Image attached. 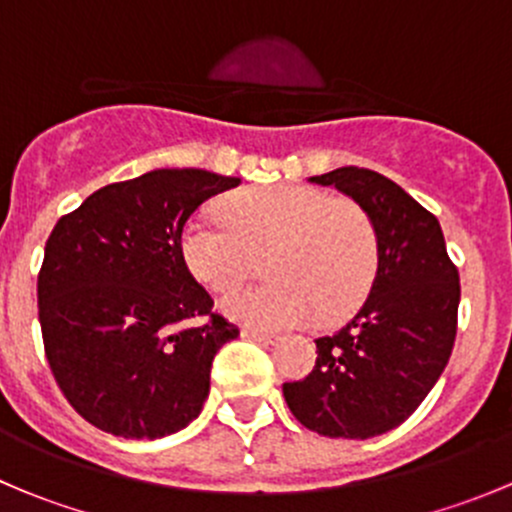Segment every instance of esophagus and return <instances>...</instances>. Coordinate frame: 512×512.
I'll use <instances>...</instances> for the list:
<instances>
[{"instance_id": "34e87169", "label": "esophagus", "mask_w": 512, "mask_h": 512, "mask_svg": "<svg viewBox=\"0 0 512 512\" xmlns=\"http://www.w3.org/2000/svg\"><path fill=\"white\" fill-rule=\"evenodd\" d=\"M242 337L252 339V342L267 344V347H270V344L280 342V334H275V332H262V329H252V327L242 329Z\"/></svg>"}]
</instances>
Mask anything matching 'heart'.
Instances as JSON below:
<instances>
[{
	"label": "heart",
	"mask_w": 512,
	"mask_h": 512,
	"mask_svg": "<svg viewBox=\"0 0 512 512\" xmlns=\"http://www.w3.org/2000/svg\"><path fill=\"white\" fill-rule=\"evenodd\" d=\"M180 257L213 292H230L267 252L270 280L223 299L230 319L260 329L332 322L369 292L379 262L369 215L312 185H270L232 195L225 213L200 208L180 230Z\"/></svg>",
	"instance_id": "1"
}]
</instances>
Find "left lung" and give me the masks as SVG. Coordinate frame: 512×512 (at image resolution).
<instances>
[{
    "label": "left lung",
    "mask_w": 512,
    "mask_h": 512,
    "mask_svg": "<svg viewBox=\"0 0 512 512\" xmlns=\"http://www.w3.org/2000/svg\"><path fill=\"white\" fill-rule=\"evenodd\" d=\"M309 183L334 185L369 215L379 265L352 322L314 339L312 374L282 394L294 418L319 436H381L414 414L446 369L461 302L458 270L438 220L394 180L347 165Z\"/></svg>",
    "instance_id": "1"
}]
</instances>
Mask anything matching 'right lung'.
Segmentation results:
<instances>
[{
	"instance_id": "1",
	"label": "right lung",
	"mask_w": 512,
	"mask_h": 512,
	"mask_svg": "<svg viewBox=\"0 0 512 512\" xmlns=\"http://www.w3.org/2000/svg\"><path fill=\"white\" fill-rule=\"evenodd\" d=\"M240 178L158 168L96 190L44 247L36 294L51 374L101 431L163 438L200 416L237 327L180 257L185 220ZM200 316H210L198 325Z\"/></svg>"
}]
</instances>
